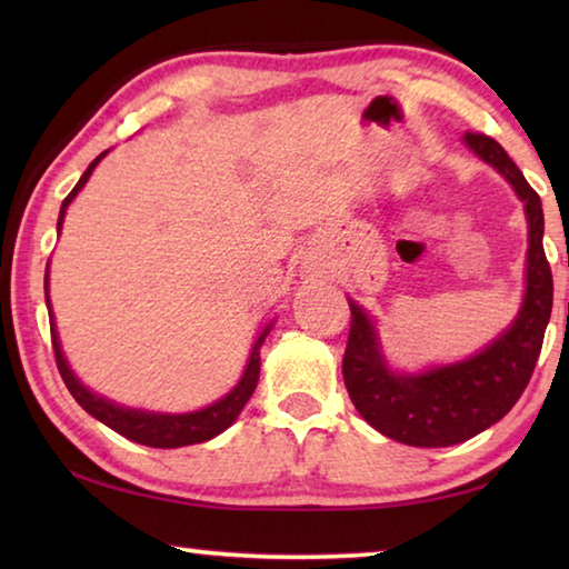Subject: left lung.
<instances>
[{
  "instance_id": "1",
  "label": "left lung",
  "mask_w": 569,
  "mask_h": 569,
  "mask_svg": "<svg viewBox=\"0 0 569 569\" xmlns=\"http://www.w3.org/2000/svg\"><path fill=\"white\" fill-rule=\"evenodd\" d=\"M467 146L512 182L525 200L529 223L527 293L517 321L471 359L419 377L387 369L373 323L351 306L343 351V383L361 417L383 437L411 447H451L492 427L522 397L545 341L552 313V268L542 248V200L505 148L485 132H467Z\"/></svg>"
}]
</instances>
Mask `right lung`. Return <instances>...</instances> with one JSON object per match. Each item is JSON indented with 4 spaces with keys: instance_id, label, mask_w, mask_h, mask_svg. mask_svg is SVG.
<instances>
[{
    "instance_id": "obj_1",
    "label": "right lung",
    "mask_w": 569,
    "mask_h": 569,
    "mask_svg": "<svg viewBox=\"0 0 569 569\" xmlns=\"http://www.w3.org/2000/svg\"><path fill=\"white\" fill-rule=\"evenodd\" d=\"M104 156H108V150H104L102 156H98L90 162V168L84 170V176L80 178V182H77L70 196L64 198L62 210H60V220H57V228H62V218H64L67 206L72 203V198L77 196V192H80L84 182H88L94 166H98V162ZM44 298H47V308H50V296H47V278H44ZM50 331H52V349H54V361H57V369H60V377L64 381V387L70 389L74 401L80 403L84 411L92 413V417L100 419L102 423H108V427L112 431H118V435L138 441V445L156 447V449H176V447L200 445V441L213 439L238 419V413L243 411L246 401L250 399V393L256 391L258 373H261V346L266 341L268 331H271V326H266L263 333L258 336V341L253 343V351H250V361L246 366L243 379L238 381V387L230 391L228 397H223L216 403H210L208 409H200V411H192V413L134 411V409H122V407H118V403L98 397V393L84 389L82 383L74 379L70 366H67L64 356L60 351V341H57V333H54L52 311H50Z\"/></svg>"
}]
</instances>
